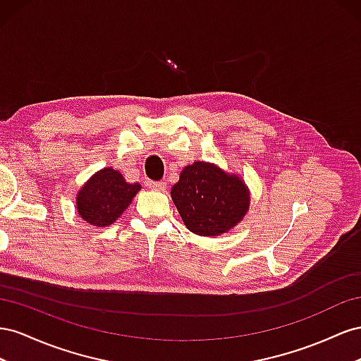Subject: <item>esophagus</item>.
<instances>
[{
  "instance_id": "esophagus-1",
  "label": "esophagus",
  "mask_w": 361,
  "mask_h": 361,
  "mask_svg": "<svg viewBox=\"0 0 361 361\" xmlns=\"http://www.w3.org/2000/svg\"><path fill=\"white\" fill-rule=\"evenodd\" d=\"M148 188L152 190L163 192V190H166V183L164 181H148Z\"/></svg>"
}]
</instances>
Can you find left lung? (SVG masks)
Returning <instances> with one entry per match:
<instances>
[{"mask_svg":"<svg viewBox=\"0 0 361 361\" xmlns=\"http://www.w3.org/2000/svg\"><path fill=\"white\" fill-rule=\"evenodd\" d=\"M171 197L184 225L207 238L230 231L250 209V192L242 178L207 161L184 168Z\"/></svg>","mask_w":361,"mask_h":361,"instance_id":"1","label":"left lung"}]
</instances>
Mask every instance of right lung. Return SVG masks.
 Masks as SVG:
<instances>
[{
  "mask_svg": "<svg viewBox=\"0 0 361 361\" xmlns=\"http://www.w3.org/2000/svg\"><path fill=\"white\" fill-rule=\"evenodd\" d=\"M139 190V183L130 184L119 171L104 168L78 190L77 212L90 225L107 226L119 218Z\"/></svg>",
  "mask_w": 361,
  "mask_h": 361,
  "instance_id": "1",
  "label": "right lung"
}]
</instances>
